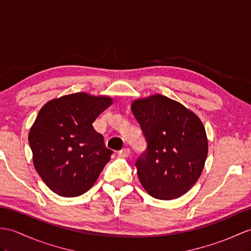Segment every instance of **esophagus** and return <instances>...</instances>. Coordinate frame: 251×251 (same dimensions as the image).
<instances>
[{
	"mask_svg": "<svg viewBox=\"0 0 251 251\" xmlns=\"http://www.w3.org/2000/svg\"><path fill=\"white\" fill-rule=\"evenodd\" d=\"M130 155V150L128 148H125L123 150H121L119 152V156L120 157H128Z\"/></svg>",
	"mask_w": 251,
	"mask_h": 251,
	"instance_id": "esophagus-1",
	"label": "esophagus"
}]
</instances>
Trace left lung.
Instances as JSON below:
<instances>
[{"label":"left lung","mask_w":251,"mask_h":251,"mask_svg":"<svg viewBox=\"0 0 251 251\" xmlns=\"http://www.w3.org/2000/svg\"><path fill=\"white\" fill-rule=\"evenodd\" d=\"M131 111L147 142L136 161L143 188L160 200L183 196L205 164L207 139L202 122L183 104L162 95L138 99Z\"/></svg>","instance_id":"left-lung-1"}]
</instances>
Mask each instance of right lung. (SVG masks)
<instances>
[{
  "mask_svg": "<svg viewBox=\"0 0 251 251\" xmlns=\"http://www.w3.org/2000/svg\"><path fill=\"white\" fill-rule=\"evenodd\" d=\"M112 102L104 96L75 93L52 99L40 109L28 133L33 162L45 184L62 197L89 190L113 151L93 123Z\"/></svg>",
  "mask_w": 251,
  "mask_h": 251,
  "instance_id": "right-lung-1",
  "label": "right lung"
}]
</instances>
